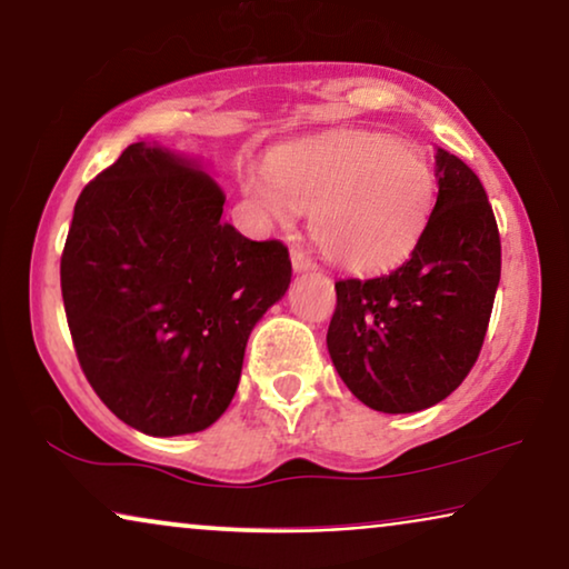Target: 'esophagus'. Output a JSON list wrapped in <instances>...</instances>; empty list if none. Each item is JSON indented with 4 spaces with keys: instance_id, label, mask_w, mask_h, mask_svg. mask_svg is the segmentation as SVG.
<instances>
[{
    "instance_id": "esophagus-1",
    "label": "esophagus",
    "mask_w": 569,
    "mask_h": 569,
    "mask_svg": "<svg viewBox=\"0 0 569 569\" xmlns=\"http://www.w3.org/2000/svg\"><path fill=\"white\" fill-rule=\"evenodd\" d=\"M291 262H293V270H299V273H301V270H313V268H317V262H313L309 252L301 250V248H293L291 250Z\"/></svg>"
}]
</instances>
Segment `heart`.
Instances as JSON below:
<instances>
[{
  "label": "heart",
  "instance_id": "1",
  "mask_svg": "<svg viewBox=\"0 0 569 569\" xmlns=\"http://www.w3.org/2000/svg\"><path fill=\"white\" fill-rule=\"evenodd\" d=\"M244 189L276 222L311 211V234L339 268L372 273L401 262L427 227L437 178L427 156L386 134H332L283 148Z\"/></svg>",
  "mask_w": 569,
  "mask_h": 569
}]
</instances>
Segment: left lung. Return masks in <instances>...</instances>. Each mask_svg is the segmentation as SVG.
I'll list each match as a JSON object with an SVG mask.
<instances>
[{
    "mask_svg": "<svg viewBox=\"0 0 569 569\" xmlns=\"http://www.w3.org/2000/svg\"><path fill=\"white\" fill-rule=\"evenodd\" d=\"M437 186L403 266L335 283L329 355L345 386L383 413L429 409L468 378L501 281V234L480 178L437 150Z\"/></svg>",
    "mask_w": 569,
    "mask_h": 569,
    "instance_id": "1",
    "label": "left lung"
}]
</instances>
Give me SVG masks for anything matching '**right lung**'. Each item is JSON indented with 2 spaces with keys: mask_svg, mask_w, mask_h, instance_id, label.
<instances>
[{
  "mask_svg": "<svg viewBox=\"0 0 569 569\" xmlns=\"http://www.w3.org/2000/svg\"><path fill=\"white\" fill-rule=\"evenodd\" d=\"M222 211L207 173L146 142L73 207L61 291L76 358L107 409L150 437L222 417L252 327L291 283L286 244L248 240Z\"/></svg>",
  "mask_w": 569,
  "mask_h": 569,
  "instance_id": "right-lung-1",
  "label": "right lung"
}]
</instances>
